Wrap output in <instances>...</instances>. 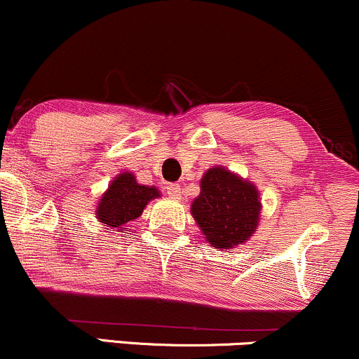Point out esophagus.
Segmentation results:
<instances>
[{"instance_id":"esophagus-1","label":"esophagus","mask_w":359,"mask_h":359,"mask_svg":"<svg viewBox=\"0 0 359 359\" xmlns=\"http://www.w3.org/2000/svg\"><path fill=\"white\" fill-rule=\"evenodd\" d=\"M168 195H170V198H172V200H181V188L180 184H170L168 187Z\"/></svg>"}]
</instances>
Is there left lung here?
Masks as SVG:
<instances>
[{
  "label": "left lung",
  "mask_w": 359,
  "mask_h": 359,
  "mask_svg": "<svg viewBox=\"0 0 359 359\" xmlns=\"http://www.w3.org/2000/svg\"><path fill=\"white\" fill-rule=\"evenodd\" d=\"M262 213L259 189L223 166L206 170L191 215L206 242L220 250L242 245L257 231Z\"/></svg>",
  "instance_id": "obj_1"
}]
</instances>
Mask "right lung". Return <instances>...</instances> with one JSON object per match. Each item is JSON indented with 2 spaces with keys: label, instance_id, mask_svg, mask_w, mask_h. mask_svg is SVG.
Instances as JSON below:
<instances>
[{
  "label": "right lung",
  "instance_id": "obj_1",
  "mask_svg": "<svg viewBox=\"0 0 359 359\" xmlns=\"http://www.w3.org/2000/svg\"><path fill=\"white\" fill-rule=\"evenodd\" d=\"M161 196L159 189L147 184H139L130 171H122L111 181L109 188L100 196L95 206L97 220L107 230H121L142 215V210L151 200ZM126 231H129L126 229Z\"/></svg>",
  "mask_w": 359,
  "mask_h": 359
}]
</instances>
